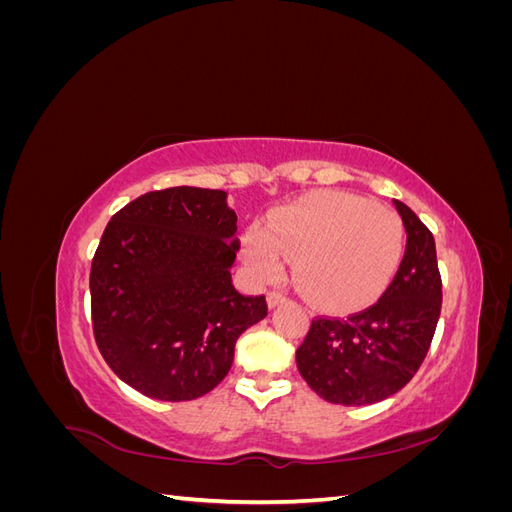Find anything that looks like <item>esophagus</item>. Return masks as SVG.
<instances>
[{
	"label": "esophagus",
	"instance_id": "1",
	"mask_svg": "<svg viewBox=\"0 0 512 512\" xmlns=\"http://www.w3.org/2000/svg\"><path fill=\"white\" fill-rule=\"evenodd\" d=\"M267 303H269V307L273 309V307H277V305H282V303H286V294H282V292H269V297H267Z\"/></svg>",
	"mask_w": 512,
	"mask_h": 512
}]
</instances>
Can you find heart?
<instances>
[{"instance_id":"b5f03b06","label":"heart","mask_w":512,"mask_h":512,"mask_svg":"<svg viewBox=\"0 0 512 512\" xmlns=\"http://www.w3.org/2000/svg\"><path fill=\"white\" fill-rule=\"evenodd\" d=\"M404 228L393 211L348 194L301 200L245 237V262L260 277L294 260V282L318 305L348 309L367 303L395 273Z\"/></svg>"}]
</instances>
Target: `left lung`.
Returning <instances> with one entry per match:
<instances>
[{"mask_svg":"<svg viewBox=\"0 0 512 512\" xmlns=\"http://www.w3.org/2000/svg\"><path fill=\"white\" fill-rule=\"evenodd\" d=\"M393 205L408 235L393 282L363 312L316 318L297 350L299 374L331 404L369 406L404 389L438 327L442 280L436 241L408 205Z\"/></svg>","mask_w":512,"mask_h":512,"instance_id":"1","label":"left lung"}]
</instances>
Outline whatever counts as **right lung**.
Returning <instances> with one entry per match:
<instances>
[{
	"instance_id": "1",
	"label": "right lung",
	"mask_w": 512,
	"mask_h": 512,
	"mask_svg": "<svg viewBox=\"0 0 512 512\" xmlns=\"http://www.w3.org/2000/svg\"><path fill=\"white\" fill-rule=\"evenodd\" d=\"M226 192L168 188L108 222L91 262L96 344L115 374L160 401L218 386L239 335L267 316L265 297L232 286L237 213Z\"/></svg>"
}]
</instances>
